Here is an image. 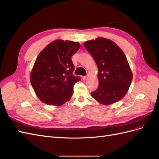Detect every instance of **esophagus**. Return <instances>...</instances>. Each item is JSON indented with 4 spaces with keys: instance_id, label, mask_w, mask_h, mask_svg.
Returning a JSON list of instances; mask_svg holds the SVG:
<instances>
[{
    "instance_id": "esophagus-1",
    "label": "esophagus",
    "mask_w": 159,
    "mask_h": 159,
    "mask_svg": "<svg viewBox=\"0 0 159 159\" xmlns=\"http://www.w3.org/2000/svg\"><path fill=\"white\" fill-rule=\"evenodd\" d=\"M87 79H88V77H87V76H83V80H87Z\"/></svg>"
}]
</instances>
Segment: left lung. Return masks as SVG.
<instances>
[{"mask_svg":"<svg viewBox=\"0 0 159 159\" xmlns=\"http://www.w3.org/2000/svg\"><path fill=\"white\" fill-rule=\"evenodd\" d=\"M98 67V87L91 96L99 103L109 105L125 97L133 73L125 53L112 40L99 37L84 43Z\"/></svg>","mask_w":159,"mask_h":159,"instance_id":"obj_1","label":"left lung"}]
</instances>
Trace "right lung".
<instances>
[{
  "label": "right lung",
  "mask_w": 159,
  "mask_h": 159,
  "mask_svg": "<svg viewBox=\"0 0 159 159\" xmlns=\"http://www.w3.org/2000/svg\"><path fill=\"white\" fill-rule=\"evenodd\" d=\"M78 42L56 40L40 52L30 72V80L37 96L48 105L61 106L70 99L73 85L80 80L72 75L71 57L80 48Z\"/></svg>",
  "instance_id": "1"
}]
</instances>
